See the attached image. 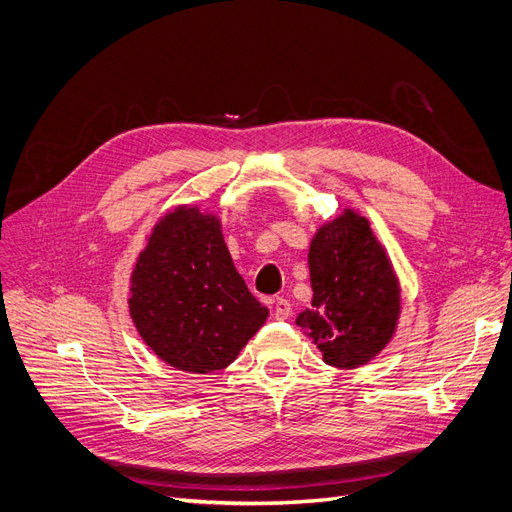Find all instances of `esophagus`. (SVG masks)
Here are the masks:
<instances>
[{
  "instance_id": "obj_1",
  "label": "esophagus",
  "mask_w": 512,
  "mask_h": 512,
  "mask_svg": "<svg viewBox=\"0 0 512 512\" xmlns=\"http://www.w3.org/2000/svg\"><path fill=\"white\" fill-rule=\"evenodd\" d=\"M275 319H288L292 315V304L285 300V298H275Z\"/></svg>"
}]
</instances>
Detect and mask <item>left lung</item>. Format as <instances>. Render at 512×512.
Masks as SVG:
<instances>
[{
	"label": "left lung",
	"mask_w": 512,
	"mask_h": 512,
	"mask_svg": "<svg viewBox=\"0 0 512 512\" xmlns=\"http://www.w3.org/2000/svg\"><path fill=\"white\" fill-rule=\"evenodd\" d=\"M311 309L296 325L327 365L355 370L393 340L401 315V285L372 224L353 208L325 220L309 245Z\"/></svg>",
	"instance_id": "left-lung-1"
}]
</instances>
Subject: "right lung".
Returning a JSON list of instances; mask_svg holds the SVG:
<instances>
[{
    "label": "right lung",
    "instance_id": "right-lung-1",
    "mask_svg": "<svg viewBox=\"0 0 512 512\" xmlns=\"http://www.w3.org/2000/svg\"><path fill=\"white\" fill-rule=\"evenodd\" d=\"M128 309L149 349L189 374L229 367L269 317L235 269L218 214L197 203L153 224L132 269Z\"/></svg>",
    "mask_w": 512,
    "mask_h": 512
}]
</instances>
